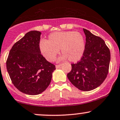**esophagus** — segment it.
I'll return each mask as SVG.
<instances>
[{"label":"esophagus","instance_id":"obj_1","mask_svg":"<svg viewBox=\"0 0 120 120\" xmlns=\"http://www.w3.org/2000/svg\"><path fill=\"white\" fill-rule=\"evenodd\" d=\"M60 67H61V64H59V65H56V69L60 68Z\"/></svg>","mask_w":120,"mask_h":120}]
</instances>
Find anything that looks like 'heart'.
<instances>
[{
	"instance_id": "heart-1",
	"label": "heart",
	"mask_w": 120,
	"mask_h": 120,
	"mask_svg": "<svg viewBox=\"0 0 120 120\" xmlns=\"http://www.w3.org/2000/svg\"><path fill=\"white\" fill-rule=\"evenodd\" d=\"M39 46L41 54L49 61H54L60 49L63 55L59 60L68 59L76 62L83 55L85 40L78 32H56L49 34L46 41L40 42Z\"/></svg>"
}]
</instances>
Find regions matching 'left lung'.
<instances>
[{
  "label": "left lung",
  "instance_id": "8db88e82",
  "mask_svg": "<svg viewBox=\"0 0 120 120\" xmlns=\"http://www.w3.org/2000/svg\"><path fill=\"white\" fill-rule=\"evenodd\" d=\"M86 45L80 61L71 64L68 78L74 86L83 91H89L98 87L109 73L110 51L103 40L83 28Z\"/></svg>",
  "mask_w": 120,
  "mask_h": 120
}]
</instances>
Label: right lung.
I'll use <instances>...</instances> for the list:
<instances>
[{"mask_svg": "<svg viewBox=\"0 0 120 120\" xmlns=\"http://www.w3.org/2000/svg\"><path fill=\"white\" fill-rule=\"evenodd\" d=\"M41 33L31 31L15 43L7 60V69L14 86L22 93L37 95L51 83L55 66L42 55Z\"/></svg>", "mask_w": 120, "mask_h": 120, "instance_id": "1", "label": "right lung"}]
</instances>
